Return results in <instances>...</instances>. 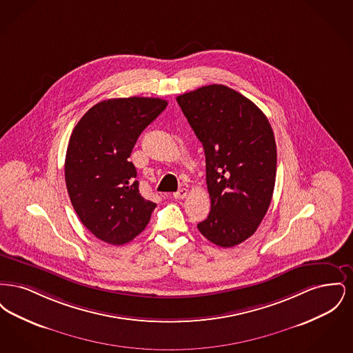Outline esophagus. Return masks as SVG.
Masks as SVG:
<instances>
[{
  "mask_svg": "<svg viewBox=\"0 0 353 353\" xmlns=\"http://www.w3.org/2000/svg\"><path fill=\"white\" fill-rule=\"evenodd\" d=\"M186 196H188V189H186V188H181L180 190H177V192L173 193V197L177 199V200H183Z\"/></svg>",
  "mask_w": 353,
  "mask_h": 353,
  "instance_id": "1",
  "label": "esophagus"
}]
</instances>
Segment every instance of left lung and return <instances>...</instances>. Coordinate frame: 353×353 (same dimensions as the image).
<instances>
[{"label":"left lung","instance_id":"obj_1","mask_svg":"<svg viewBox=\"0 0 353 353\" xmlns=\"http://www.w3.org/2000/svg\"><path fill=\"white\" fill-rule=\"evenodd\" d=\"M176 101L205 151L212 205L197 228L214 245L233 248L255 233L272 199V128L250 99L223 84L203 85Z\"/></svg>","mask_w":353,"mask_h":353}]
</instances>
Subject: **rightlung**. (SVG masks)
Wrapping results in <instances>:
<instances>
[{"mask_svg":"<svg viewBox=\"0 0 353 353\" xmlns=\"http://www.w3.org/2000/svg\"><path fill=\"white\" fill-rule=\"evenodd\" d=\"M168 105L159 98H117L91 107L70 136L65 179L84 226L110 245H124L151 219L154 202L139 193L128 160L140 134Z\"/></svg>","mask_w":353,"mask_h":353,"instance_id":"1","label":"right lung"}]
</instances>
